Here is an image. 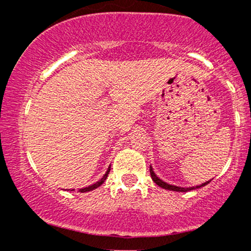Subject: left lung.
Masks as SVG:
<instances>
[{
	"instance_id": "8db88e82",
	"label": "left lung",
	"mask_w": 251,
	"mask_h": 251,
	"mask_svg": "<svg viewBox=\"0 0 251 251\" xmlns=\"http://www.w3.org/2000/svg\"><path fill=\"white\" fill-rule=\"evenodd\" d=\"M150 175H151L152 180H153L158 186H160V188H163V189H165V190H170V191H176V192H188V191H191V190L200 189V188H201V186H205L206 184H209V181H210V180H208V181H205V183L201 184V185L191 186V188H180V186L172 185V184H169V183H166V181H164V180L160 179V178L154 174V171H153V169H152V166H150Z\"/></svg>"
}]
</instances>
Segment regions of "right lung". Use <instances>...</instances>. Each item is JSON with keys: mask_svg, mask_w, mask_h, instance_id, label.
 <instances>
[{"mask_svg": "<svg viewBox=\"0 0 251 251\" xmlns=\"http://www.w3.org/2000/svg\"><path fill=\"white\" fill-rule=\"evenodd\" d=\"M109 170H111V165L108 166V169H107V171H106V174L102 176V178L100 180H98L97 183H94V184H92V185H89V186H87V188H83V189H79V192H88V191H92V190H94V189H97V188H99L100 185H101V184L103 183V181H105L106 179H107V177H108V174H109ZM67 191H74V189H72V190H67Z\"/></svg>", "mask_w": 251, "mask_h": 251, "instance_id": "1", "label": "right lung"}]
</instances>
